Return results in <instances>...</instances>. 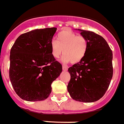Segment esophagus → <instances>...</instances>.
Listing matches in <instances>:
<instances>
[{
  "label": "esophagus",
  "mask_w": 124,
  "mask_h": 124,
  "mask_svg": "<svg viewBox=\"0 0 124 124\" xmlns=\"http://www.w3.org/2000/svg\"><path fill=\"white\" fill-rule=\"evenodd\" d=\"M62 69L64 71H67L68 70V67L66 66H62Z\"/></svg>",
  "instance_id": "1"
}]
</instances>
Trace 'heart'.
Returning <instances> with one entry per match:
<instances>
[{
	"mask_svg": "<svg viewBox=\"0 0 124 124\" xmlns=\"http://www.w3.org/2000/svg\"><path fill=\"white\" fill-rule=\"evenodd\" d=\"M52 55L55 58L64 56L61 61L67 63L70 61L72 64L79 62L86 55L88 49V40L83 36L78 35L73 31L66 29L57 36V40H52L50 42Z\"/></svg>",
	"mask_w": 124,
	"mask_h": 124,
	"instance_id": "obj_1",
	"label": "heart"
}]
</instances>
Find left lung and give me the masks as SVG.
<instances>
[{"label": "left lung", "instance_id": "obj_1", "mask_svg": "<svg viewBox=\"0 0 124 124\" xmlns=\"http://www.w3.org/2000/svg\"><path fill=\"white\" fill-rule=\"evenodd\" d=\"M78 31L88 40V49L82 60L68 68L71 78L68 92L76 101L94 102L103 97L109 86L113 54L102 36L91 31Z\"/></svg>", "mask_w": 124, "mask_h": 124}]
</instances>
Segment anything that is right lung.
<instances>
[{
	"label": "right lung",
	"instance_id": "add662e5",
	"mask_svg": "<svg viewBox=\"0 0 124 124\" xmlns=\"http://www.w3.org/2000/svg\"><path fill=\"white\" fill-rule=\"evenodd\" d=\"M56 28L36 29L19 36L10 53L9 77L20 98L28 101L46 100L51 84L62 71L52 55L50 42Z\"/></svg>",
	"mask_w": 124,
	"mask_h": 124
}]
</instances>
